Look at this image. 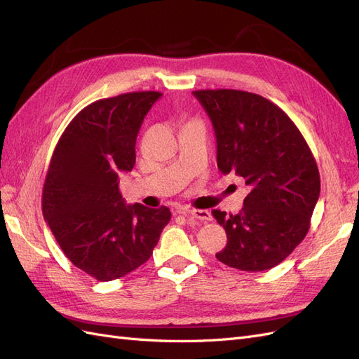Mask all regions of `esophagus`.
I'll list each match as a JSON object with an SVG mask.
<instances>
[{
    "mask_svg": "<svg viewBox=\"0 0 359 359\" xmlns=\"http://www.w3.org/2000/svg\"><path fill=\"white\" fill-rule=\"evenodd\" d=\"M178 212L184 214V215H190V217H193V219L205 222V223L212 220L211 212L206 211V210H184V211H178Z\"/></svg>",
    "mask_w": 359,
    "mask_h": 359,
    "instance_id": "esophagus-1",
    "label": "esophagus"
}]
</instances>
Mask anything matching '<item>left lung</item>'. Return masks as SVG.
Segmentation results:
<instances>
[{
  "label": "left lung",
  "instance_id": "8db88e82",
  "mask_svg": "<svg viewBox=\"0 0 359 359\" xmlns=\"http://www.w3.org/2000/svg\"><path fill=\"white\" fill-rule=\"evenodd\" d=\"M208 114L217 166L250 187L235 215L212 210L226 247L215 257L241 271L278 265L306 238L320 193L319 169L298 127L265 97L240 90L193 91Z\"/></svg>",
  "mask_w": 359,
  "mask_h": 359
}]
</instances>
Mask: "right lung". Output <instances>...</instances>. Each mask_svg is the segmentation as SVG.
<instances>
[{
	"mask_svg": "<svg viewBox=\"0 0 359 359\" xmlns=\"http://www.w3.org/2000/svg\"><path fill=\"white\" fill-rule=\"evenodd\" d=\"M161 93L97 100L76 115L53 151L41 210L70 262L99 281L139 268L169 220L166 206L126 205L118 184L136 163V137Z\"/></svg>",
	"mask_w": 359,
	"mask_h": 359,
	"instance_id": "1",
	"label": "right lung"
}]
</instances>
